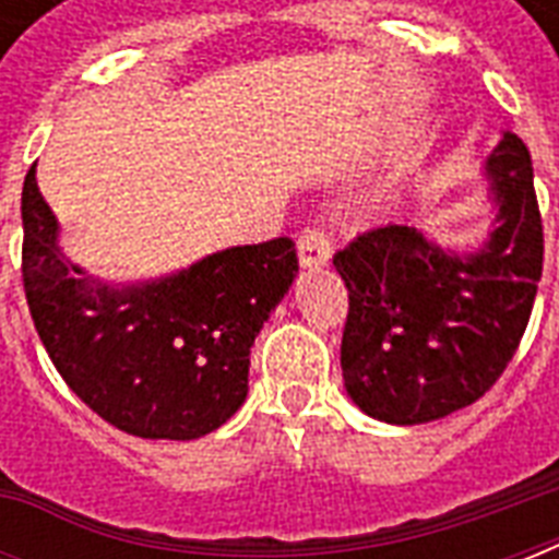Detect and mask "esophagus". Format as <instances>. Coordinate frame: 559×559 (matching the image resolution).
Masks as SVG:
<instances>
[{
	"label": "esophagus",
	"mask_w": 559,
	"mask_h": 559,
	"mask_svg": "<svg viewBox=\"0 0 559 559\" xmlns=\"http://www.w3.org/2000/svg\"><path fill=\"white\" fill-rule=\"evenodd\" d=\"M331 235H328L322 226H310L301 231V237H298V258H301V266H324V263L331 261Z\"/></svg>",
	"instance_id": "esophagus-1"
}]
</instances>
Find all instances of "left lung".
Returning <instances> with one entry per match:
<instances>
[{"label": "left lung", "instance_id": "left-lung-1", "mask_svg": "<svg viewBox=\"0 0 559 559\" xmlns=\"http://www.w3.org/2000/svg\"><path fill=\"white\" fill-rule=\"evenodd\" d=\"M499 226L467 258L408 226L362 231L333 254L348 287L345 389L385 424H426L493 389L528 328L543 278L531 153L504 133L487 159Z\"/></svg>", "mask_w": 559, "mask_h": 559}]
</instances>
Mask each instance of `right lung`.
<instances>
[{"label": "right lung", "mask_w": 559, "mask_h": 559, "mask_svg": "<svg viewBox=\"0 0 559 559\" xmlns=\"http://www.w3.org/2000/svg\"><path fill=\"white\" fill-rule=\"evenodd\" d=\"M298 272L296 243L272 237L209 254L142 287L95 284L57 249V219L22 186V287L66 385L121 432L193 441L235 415L249 348Z\"/></svg>", "instance_id": "obj_1"}]
</instances>
